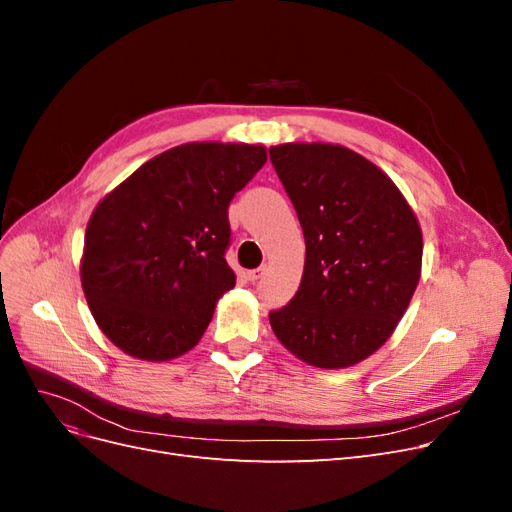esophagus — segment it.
Listing matches in <instances>:
<instances>
[{
  "instance_id": "34e87169",
  "label": "esophagus",
  "mask_w": 512,
  "mask_h": 512,
  "mask_svg": "<svg viewBox=\"0 0 512 512\" xmlns=\"http://www.w3.org/2000/svg\"><path fill=\"white\" fill-rule=\"evenodd\" d=\"M265 273H267V267H256L252 271H247V280L258 282V280H262V277H265Z\"/></svg>"
}]
</instances>
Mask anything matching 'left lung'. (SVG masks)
I'll return each mask as SVG.
<instances>
[{
	"label": "left lung",
	"mask_w": 512,
	"mask_h": 512,
	"mask_svg": "<svg viewBox=\"0 0 512 512\" xmlns=\"http://www.w3.org/2000/svg\"><path fill=\"white\" fill-rule=\"evenodd\" d=\"M305 237L301 286L269 314L301 361L342 369L395 331L421 277L423 235L406 198L378 166L339 145L269 149Z\"/></svg>",
	"instance_id": "1"
}]
</instances>
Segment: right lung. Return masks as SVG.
Listing matches in <instances>:
<instances>
[{"label": "right lung", "mask_w": 512, "mask_h": 512, "mask_svg": "<svg viewBox=\"0 0 512 512\" xmlns=\"http://www.w3.org/2000/svg\"><path fill=\"white\" fill-rule=\"evenodd\" d=\"M267 162L260 145L188 143L123 181L91 213L81 282L111 342L136 359L192 350L237 277L228 207Z\"/></svg>", "instance_id": "add662e5"}]
</instances>
